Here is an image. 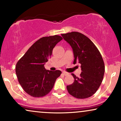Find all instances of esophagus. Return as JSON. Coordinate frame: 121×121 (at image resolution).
<instances>
[{
	"label": "esophagus",
	"mask_w": 121,
	"mask_h": 121,
	"mask_svg": "<svg viewBox=\"0 0 121 121\" xmlns=\"http://www.w3.org/2000/svg\"><path fill=\"white\" fill-rule=\"evenodd\" d=\"M62 74H63L64 75H65V76H67V75L69 74V73H68V72H66L65 71H63V72H62Z\"/></svg>",
	"instance_id": "obj_1"
}]
</instances>
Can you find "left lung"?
Instances as JSON below:
<instances>
[{
  "mask_svg": "<svg viewBox=\"0 0 121 121\" xmlns=\"http://www.w3.org/2000/svg\"><path fill=\"white\" fill-rule=\"evenodd\" d=\"M73 49V64H81L80 77L72 73L73 83L66 86L70 95L79 99L91 97L102 83L105 73V64L100 52L88 37L78 32L61 34Z\"/></svg>",
  "mask_w": 121,
  "mask_h": 121,
  "instance_id": "left-lung-1",
  "label": "left lung"
}]
</instances>
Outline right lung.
<instances>
[{
  "instance_id": "obj_1",
  "label": "right lung",
  "mask_w": 121,
  "mask_h": 121,
  "mask_svg": "<svg viewBox=\"0 0 121 121\" xmlns=\"http://www.w3.org/2000/svg\"><path fill=\"white\" fill-rule=\"evenodd\" d=\"M62 40L59 35L43 37L29 48L16 65L18 81L24 91L34 97L46 95L52 89L61 72L46 70L44 67L55 45Z\"/></svg>"
}]
</instances>
